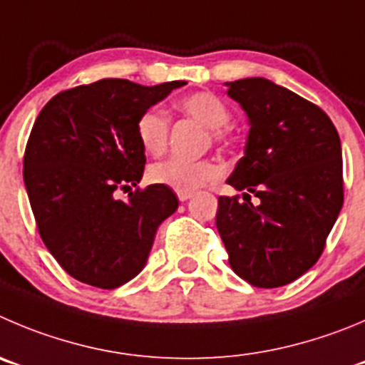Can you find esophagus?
<instances>
[{"label":"esophagus","mask_w":365,"mask_h":365,"mask_svg":"<svg viewBox=\"0 0 365 365\" xmlns=\"http://www.w3.org/2000/svg\"><path fill=\"white\" fill-rule=\"evenodd\" d=\"M192 196V192H178V200L180 202H187V200Z\"/></svg>","instance_id":"34e87169"}]
</instances>
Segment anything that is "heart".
Wrapping results in <instances>:
<instances>
[{"label": "heart", "mask_w": 365, "mask_h": 365, "mask_svg": "<svg viewBox=\"0 0 365 365\" xmlns=\"http://www.w3.org/2000/svg\"><path fill=\"white\" fill-rule=\"evenodd\" d=\"M178 110L209 128L214 144L229 145L230 131L227 125L232 120L229 106L210 91H198L178 101ZM136 138L145 153L160 155L169 142V118L160 108H149L136 120ZM221 167L214 160L167 158L149 167V180L156 185L169 187L176 192H192L200 187L217 180Z\"/></svg>", "instance_id": "1"}]
</instances>
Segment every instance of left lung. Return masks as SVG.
I'll return each instance as SVG.
<instances>
[{
    "mask_svg": "<svg viewBox=\"0 0 365 365\" xmlns=\"http://www.w3.org/2000/svg\"><path fill=\"white\" fill-rule=\"evenodd\" d=\"M227 84L250 120L245 156L227 183L247 192L245 202L220 196L217 232L241 279L279 288L319 261L342 209L339 133L319 106L272 81Z\"/></svg>",
    "mask_w": 365,
    "mask_h": 365,
    "instance_id": "left-lung-1",
    "label": "left lung"
}]
</instances>
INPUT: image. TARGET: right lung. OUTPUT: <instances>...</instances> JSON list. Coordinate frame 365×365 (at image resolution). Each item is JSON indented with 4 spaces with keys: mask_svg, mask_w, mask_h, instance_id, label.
I'll use <instances>...</instances> for the list:
<instances>
[{
    "mask_svg": "<svg viewBox=\"0 0 365 365\" xmlns=\"http://www.w3.org/2000/svg\"><path fill=\"white\" fill-rule=\"evenodd\" d=\"M185 81L140 86L102 79L57 93L37 115L23 180L37 230L66 274L113 290L144 268L158 225L178 209L173 189L138 185L145 167L136 120Z\"/></svg>",
    "mask_w": 365,
    "mask_h": 365,
    "instance_id": "1",
    "label": "right lung"
}]
</instances>
